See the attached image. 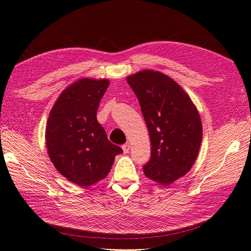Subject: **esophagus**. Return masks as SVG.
I'll return each instance as SVG.
<instances>
[{"instance_id":"obj_1","label":"esophagus","mask_w":251,"mask_h":251,"mask_svg":"<svg viewBox=\"0 0 251 251\" xmlns=\"http://www.w3.org/2000/svg\"><path fill=\"white\" fill-rule=\"evenodd\" d=\"M123 151H124L125 154L128 153V151H130V144H128V143L124 144V146H123Z\"/></svg>"}]
</instances>
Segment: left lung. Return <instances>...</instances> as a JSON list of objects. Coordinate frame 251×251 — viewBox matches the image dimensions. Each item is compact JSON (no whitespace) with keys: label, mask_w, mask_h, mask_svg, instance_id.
Listing matches in <instances>:
<instances>
[{"label":"left lung","mask_w":251,"mask_h":251,"mask_svg":"<svg viewBox=\"0 0 251 251\" xmlns=\"http://www.w3.org/2000/svg\"><path fill=\"white\" fill-rule=\"evenodd\" d=\"M137 96L151 139L146 176L161 185L183 177L198 157L202 121L198 109L179 83L160 71L142 70L126 76Z\"/></svg>","instance_id":"1"}]
</instances>
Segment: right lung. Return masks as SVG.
<instances>
[{
  "mask_svg": "<svg viewBox=\"0 0 251 251\" xmlns=\"http://www.w3.org/2000/svg\"><path fill=\"white\" fill-rule=\"evenodd\" d=\"M110 85L107 78H79L53 104L47 120L46 147L57 172L72 183L88 187L107 177L123 150L109 141L96 113Z\"/></svg>",
  "mask_w": 251,
  "mask_h": 251,
  "instance_id": "obj_1",
  "label": "right lung"
}]
</instances>
